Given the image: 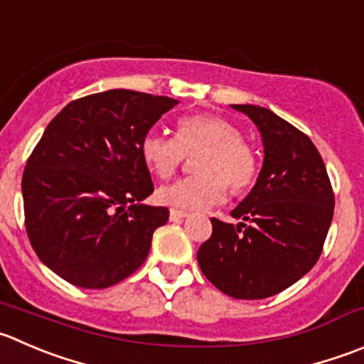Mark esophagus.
Listing matches in <instances>:
<instances>
[{
	"instance_id": "34e87169",
	"label": "esophagus",
	"mask_w": 364,
	"mask_h": 364,
	"mask_svg": "<svg viewBox=\"0 0 364 364\" xmlns=\"http://www.w3.org/2000/svg\"><path fill=\"white\" fill-rule=\"evenodd\" d=\"M171 220H181V218H185V217H188V211H185V210H178V208H172L171 210Z\"/></svg>"
}]
</instances>
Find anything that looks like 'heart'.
Wrapping results in <instances>:
<instances>
[{
    "instance_id": "1",
    "label": "heart",
    "mask_w": 364,
    "mask_h": 364,
    "mask_svg": "<svg viewBox=\"0 0 364 364\" xmlns=\"http://www.w3.org/2000/svg\"><path fill=\"white\" fill-rule=\"evenodd\" d=\"M199 151L196 160L199 174L160 186L158 203L199 210L222 203L228 186L232 196H243L252 188L259 172L256 151L243 139L242 129L222 115H186L176 124V136L149 129L140 140L144 164L158 178L172 176L186 154Z\"/></svg>"
}]
</instances>
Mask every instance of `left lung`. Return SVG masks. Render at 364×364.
Returning <instances> with one entry per match:
<instances>
[{
  "label": "left lung",
  "mask_w": 364,
  "mask_h": 364,
  "mask_svg": "<svg viewBox=\"0 0 364 364\" xmlns=\"http://www.w3.org/2000/svg\"><path fill=\"white\" fill-rule=\"evenodd\" d=\"M252 119L264 160L249 196L231 211L240 224L211 218L197 261L232 299H267L306 276L322 254L334 213L326 164L306 133L268 108L232 105Z\"/></svg>",
  "instance_id": "8db88e82"
}]
</instances>
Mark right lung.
I'll return each instance as SVG.
<instances>
[{
    "label": "right lung",
    "instance_id": "1",
    "mask_svg": "<svg viewBox=\"0 0 364 364\" xmlns=\"http://www.w3.org/2000/svg\"><path fill=\"white\" fill-rule=\"evenodd\" d=\"M176 105L114 88L70 101L48 124L24 167V225L38 259L67 283L114 287L146 261L168 210L139 204L154 190L140 140Z\"/></svg>",
    "mask_w": 364,
    "mask_h": 364
}]
</instances>
